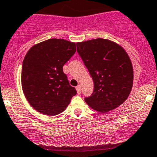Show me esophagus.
Returning <instances> with one entry per match:
<instances>
[{
  "label": "esophagus",
  "mask_w": 157,
  "mask_h": 157,
  "mask_svg": "<svg viewBox=\"0 0 157 157\" xmlns=\"http://www.w3.org/2000/svg\"><path fill=\"white\" fill-rule=\"evenodd\" d=\"M76 90H77L78 94H80V93H81V91H82V89H81V86H76Z\"/></svg>",
  "instance_id": "1"
}]
</instances>
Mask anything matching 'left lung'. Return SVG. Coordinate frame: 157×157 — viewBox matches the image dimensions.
Masks as SVG:
<instances>
[{"instance_id":"1","label":"left lung","mask_w":157,"mask_h":157,"mask_svg":"<svg viewBox=\"0 0 157 157\" xmlns=\"http://www.w3.org/2000/svg\"><path fill=\"white\" fill-rule=\"evenodd\" d=\"M77 52L94 82L92 95L85 98L92 109L106 113L126 100L133 82L129 55L121 46L103 38L76 43Z\"/></svg>"}]
</instances>
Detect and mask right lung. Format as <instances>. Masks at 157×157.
<instances>
[{"label": "right lung", "mask_w": 157, "mask_h": 157, "mask_svg": "<svg viewBox=\"0 0 157 157\" xmlns=\"http://www.w3.org/2000/svg\"><path fill=\"white\" fill-rule=\"evenodd\" d=\"M75 51V43L57 38L29 49L22 64L21 85L28 102L35 110L48 116L58 115L77 94L63 71L64 65Z\"/></svg>", "instance_id": "right-lung-1"}]
</instances>
